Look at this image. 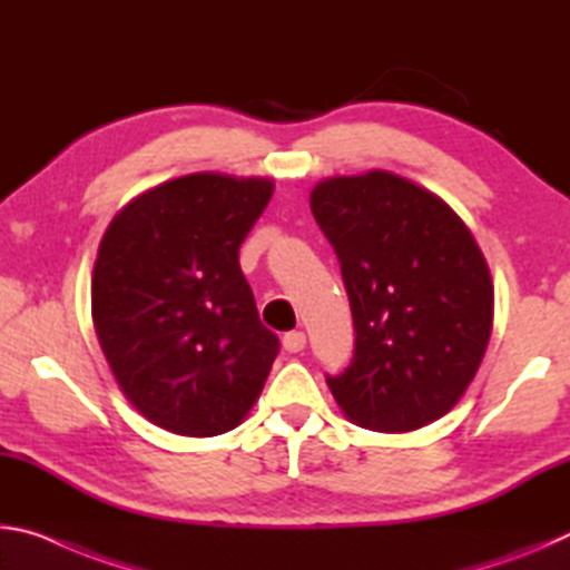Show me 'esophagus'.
Segmentation results:
<instances>
[{
	"label": "esophagus",
	"instance_id": "34e87169",
	"mask_svg": "<svg viewBox=\"0 0 570 570\" xmlns=\"http://www.w3.org/2000/svg\"><path fill=\"white\" fill-rule=\"evenodd\" d=\"M304 346H306V334L304 332H286L284 334V350L286 352L296 354V352H302Z\"/></svg>",
	"mask_w": 570,
	"mask_h": 570
}]
</instances>
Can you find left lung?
Instances as JSON below:
<instances>
[{"instance_id": "obj_1", "label": "left lung", "mask_w": 570, "mask_h": 570, "mask_svg": "<svg viewBox=\"0 0 570 570\" xmlns=\"http://www.w3.org/2000/svg\"><path fill=\"white\" fill-rule=\"evenodd\" d=\"M312 214L340 258L354 356L326 384L350 422L410 432L448 414L493 332V282L470 228L387 170L322 180Z\"/></svg>"}]
</instances>
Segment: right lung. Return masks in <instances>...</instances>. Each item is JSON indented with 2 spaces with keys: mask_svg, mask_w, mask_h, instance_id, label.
<instances>
[{
  "mask_svg": "<svg viewBox=\"0 0 570 570\" xmlns=\"http://www.w3.org/2000/svg\"><path fill=\"white\" fill-rule=\"evenodd\" d=\"M268 178L193 173L130 200L92 268V322L132 407L188 438L234 430L264 390L278 336L258 320L238 248Z\"/></svg>",
  "mask_w": 570,
  "mask_h": 570,
  "instance_id": "add662e5",
  "label": "right lung"
}]
</instances>
